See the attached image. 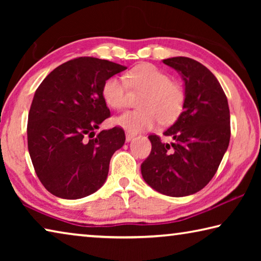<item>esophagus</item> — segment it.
<instances>
[{
  "label": "esophagus",
  "mask_w": 261,
  "mask_h": 261,
  "mask_svg": "<svg viewBox=\"0 0 261 261\" xmlns=\"http://www.w3.org/2000/svg\"><path fill=\"white\" fill-rule=\"evenodd\" d=\"M134 135H132V134H129V132H126V135H125V140L126 141H131L132 139H134Z\"/></svg>",
  "instance_id": "1"
}]
</instances>
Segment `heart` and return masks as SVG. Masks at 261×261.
<instances>
[{
  "label": "heart",
  "instance_id": "obj_1",
  "mask_svg": "<svg viewBox=\"0 0 261 261\" xmlns=\"http://www.w3.org/2000/svg\"><path fill=\"white\" fill-rule=\"evenodd\" d=\"M129 87L141 92L138 99L139 109L120 115L114 123L136 134L153 129L159 122L168 124L175 121L182 112L185 91L178 82L170 81L169 76L155 65L144 63L131 69L124 77L112 76L102 86L105 102L113 109L126 107Z\"/></svg>",
  "mask_w": 261,
  "mask_h": 261
}]
</instances>
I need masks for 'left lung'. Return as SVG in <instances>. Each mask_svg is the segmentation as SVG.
Returning a JSON list of instances; mask_svg holds the SVG:
<instances>
[{
	"mask_svg": "<svg viewBox=\"0 0 261 261\" xmlns=\"http://www.w3.org/2000/svg\"><path fill=\"white\" fill-rule=\"evenodd\" d=\"M163 63L183 78V112L163 132L173 143L148 136L152 151L141 163V175L158 192L184 197L205 188L218 170L230 140V112L222 87L205 65L183 56Z\"/></svg>",
	"mask_w": 261,
	"mask_h": 261,
	"instance_id": "obj_1",
	"label": "left lung"
}]
</instances>
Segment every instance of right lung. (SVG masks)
<instances>
[{"mask_svg":"<svg viewBox=\"0 0 261 261\" xmlns=\"http://www.w3.org/2000/svg\"><path fill=\"white\" fill-rule=\"evenodd\" d=\"M126 67L95 57H78L53 70L35 91L28 122V146L43 187L63 199L99 190L115 151L124 145L122 127L102 130L110 116L102 96L106 79Z\"/></svg>","mask_w":261,"mask_h":261,"instance_id":"right-lung-1","label":"right lung"}]
</instances>
